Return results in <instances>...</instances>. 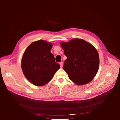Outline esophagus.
I'll return each instance as SVG.
<instances>
[{"instance_id": "obj_1", "label": "esophagus", "mask_w": 120, "mask_h": 120, "mask_svg": "<svg viewBox=\"0 0 120 120\" xmlns=\"http://www.w3.org/2000/svg\"><path fill=\"white\" fill-rule=\"evenodd\" d=\"M60 67L62 68V67H63V61H61V62H60Z\"/></svg>"}]
</instances>
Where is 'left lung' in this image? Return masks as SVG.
I'll return each instance as SVG.
<instances>
[{
    "label": "left lung",
    "mask_w": 120,
    "mask_h": 120,
    "mask_svg": "<svg viewBox=\"0 0 120 120\" xmlns=\"http://www.w3.org/2000/svg\"><path fill=\"white\" fill-rule=\"evenodd\" d=\"M67 59L64 70L72 81L78 85L91 81L99 67V54L96 49L82 39L74 38L68 42H61Z\"/></svg>",
    "instance_id": "1"
}]
</instances>
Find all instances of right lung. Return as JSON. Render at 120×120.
Segmentation results:
<instances>
[{"instance_id":"1","label":"right lung","mask_w":120,"mask_h":120,"mask_svg":"<svg viewBox=\"0 0 120 120\" xmlns=\"http://www.w3.org/2000/svg\"><path fill=\"white\" fill-rule=\"evenodd\" d=\"M52 45L42 40L32 42L23 54L21 68L23 74L32 84L45 85L52 79L60 68L50 52Z\"/></svg>"}]
</instances>
